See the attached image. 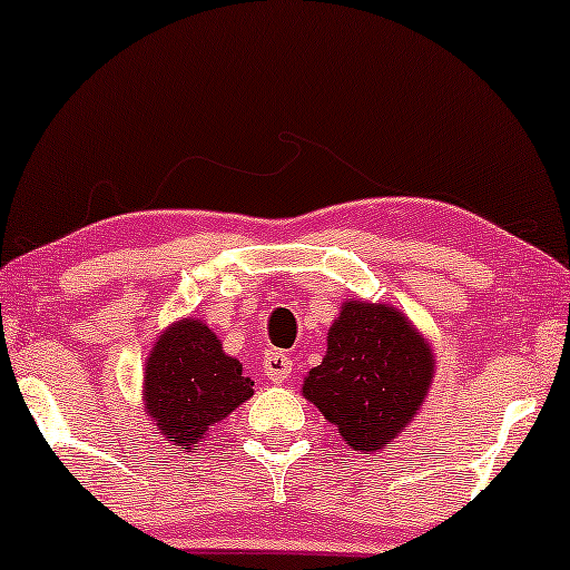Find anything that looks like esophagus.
Listing matches in <instances>:
<instances>
[{
	"instance_id": "obj_1",
	"label": "esophagus",
	"mask_w": 570,
	"mask_h": 570,
	"mask_svg": "<svg viewBox=\"0 0 570 570\" xmlns=\"http://www.w3.org/2000/svg\"><path fill=\"white\" fill-rule=\"evenodd\" d=\"M291 371H293V361L285 350H269V353L264 355V373H267L275 384H283V381L291 376Z\"/></svg>"
}]
</instances>
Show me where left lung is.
Returning <instances> with one entry per match:
<instances>
[{
    "label": "left lung",
    "mask_w": 570,
    "mask_h": 570,
    "mask_svg": "<svg viewBox=\"0 0 570 570\" xmlns=\"http://www.w3.org/2000/svg\"><path fill=\"white\" fill-rule=\"evenodd\" d=\"M433 371L431 345L402 311L350 298L330 326L322 365L303 381V396L350 449L379 451L415 420Z\"/></svg>",
    "instance_id": "8db88e82"
}]
</instances>
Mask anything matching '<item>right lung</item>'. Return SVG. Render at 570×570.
<instances>
[{
    "label": "right lung",
    "instance_id": "right-lung-1",
    "mask_svg": "<svg viewBox=\"0 0 570 570\" xmlns=\"http://www.w3.org/2000/svg\"><path fill=\"white\" fill-rule=\"evenodd\" d=\"M236 357L199 318H181L160 334L145 363V412L170 446L191 449L254 394Z\"/></svg>",
    "mask_w": 570,
    "mask_h": 570
}]
</instances>
